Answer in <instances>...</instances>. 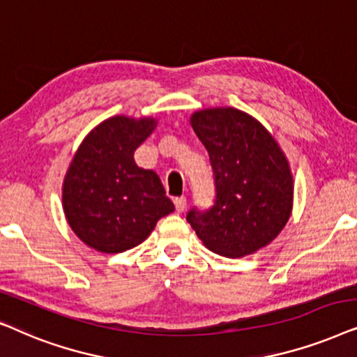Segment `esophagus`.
I'll use <instances>...</instances> for the list:
<instances>
[{
  "instance_id": "1",
  "label": "esophagus",
  "mask_w": 357,
  "mask_h": 357,
  "mask_svg": "<svg viewBox=\"0 0 357 357\" xmlns=\"http://www.w3.org/2000/svg\"><path fill=\"white\" fill-rule=\"evenodd\" d=\"M174 207H176V212H183L184 208H186V197H174Z\"/></svg>"
}]
</instances>
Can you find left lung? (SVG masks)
Wrapping results in <instances>:
<instances>
[{"instance_id": "left-lung-1", "label": "left lung", "mask_w": 357, "mask_h": 357, "mask_svg": "<svg viewBox=\"0 0 357 357\" xmlns=\"http://www.w3.org/2000/svg\"><path fill=\"white\" fill-rule=\"evenodd\" d=\"M191 126L208 151L217 199L188 213L206 248L243 258L268 246L289 222L294 178L281 145L258 119L235 107L192 112Z\"/></svg>"}]
</instances>
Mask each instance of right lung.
<instances>
[{
  "label": "right lung",
  "mask_w": 357,
  "mask_h": 357,
  "mask_svg": "<svg viewBox=\"0 0 357 357\" xmlns=\"http://www.w3.org/2000/svg\"><path fill=\"white\" fill-rule=\"evenodd\" d=\"M156 123L155 117H109L75 151L61 206L70 228L89 248L107 255L134 248L174 211L158 174L134 160Z\"/></svg>",
  "instance_id": "right-lung-1"
}]
</instances>
